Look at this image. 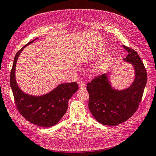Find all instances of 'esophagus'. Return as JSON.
Listing matches in <instances>:
<instances>
[{"instance_id": "34e87169", "label": "esophagus", "mask_w": 156, "mask_h": 156, "mask_svg": "<svg viewBox=\"0 0 156 156\" xmlns=\"http://www.w3.org/2000/svg\"><path fill=\"white\" fill-rule=\"evenodd\" d=\"M79 88H81V89H85L86 88V84H85V83H84L83 82L80 83L79 84Z\"/></svg>"}]
</instances>
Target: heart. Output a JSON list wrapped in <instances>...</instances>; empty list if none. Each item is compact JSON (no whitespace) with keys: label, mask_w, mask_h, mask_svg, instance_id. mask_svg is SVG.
I'll list each match as a JSON object with an SVG mask.
<instances>
[{"label":"heart","mask_w":156,"mask_h":156,"mask_svg":"<svg viewBox=\"0 0 156 156\" xmlns=\"http://www.w3.org/2000/svg\"><path fill=\"white\" fill-rule=\"evenodd\" d=\"M96 56H97V55L96 54H93V55H90V56L89 58H90V60H94V59H95L96 58ZM104 68H105V66L104 65L100 64V65L98 66L96 68V71H98V72H100V71H101V70H103V69H104Z\"/></svg>","instance_id":"1"}]
</instances>
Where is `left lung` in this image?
<instances>
[{
	"instance_id": "obj_1",
	"label": "left lung",
	"mask_w": 156,
	"mask_h": 156,
	"mask_svg": "<svg viewBox=\"0 0 156 156\" xmlns=\"http://www.w3.org/2000/svg\"><path fill=\"white\" fill-rule=\"evenodd\" d=\"M128 55L123 60L132 65L134 79L129 87L122 90L112 86L111 73L103 74L87 84L88 108L100 124L116 126L128 120L137 109L147 81L144 66L137 53L123 45Z\"/></svg>"
}]
</instances>
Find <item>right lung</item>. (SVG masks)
Here are the masks:
<instances>
[{
    "label": "right lung",
    "mask_w": 156,
    "mask_h": 156,
    "mask_svg": "<svg viewBox=\"0 0 156 156\" xmlns=\"http://www.w3.org/2000/svg\"><path fill=\"white\" fill-rule=\"evenodd\" d=\"M36 39L29 42L16 55L10 73V87L17 109L21 115L31 123L41 127L56 125L66 112L68 101L76 92L79 87L77 83L59 84L49 92L40 96H34L23 92L16 79V68L19 56L27 46Z\"/></svg>",
    "instance_id": "right-lung-1"
}]
</instances>
